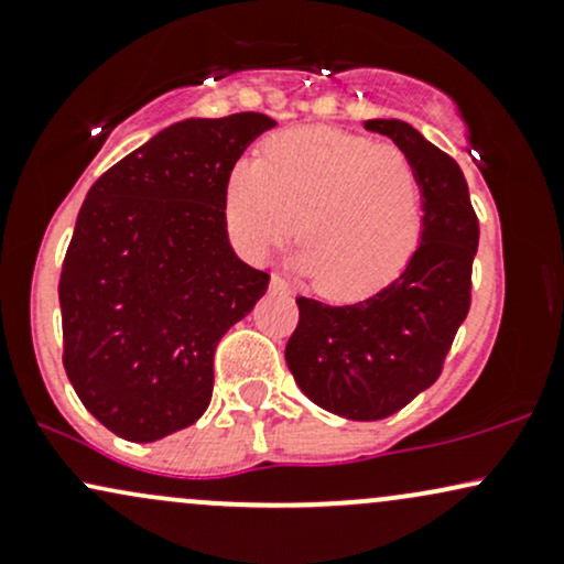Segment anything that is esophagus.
Listing matches in <instances>:
<instances>
[{"label":"esophagus","instance_id":"esophagus-1","mask_svg":"<svg viewBox=\"0 0 564 564\" xmlns=\"http://www.w3.org/2000/svg\"><path fill=\"white\" fill-rule=\"evenodd\" d=\"M270 289H273V291H281V294H286V291H289L286 281H283L281 275H273V281H270Z\"/></svg>","mask_w":564,"mask_h":564}]
</instances>
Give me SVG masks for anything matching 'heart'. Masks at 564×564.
I'll use <instances>...</instances> for the list:
<instances>
[{"label":"heart","instance_id":"heart-1","mask_svg":"<svg viewBox=\"0 0 564 564\" xmlns=\"http://www.w3.org/2000/svg\"><path fill=\"white\" fill-rule=\"evenodd\" d=\"M232 241L264 260L289 241L315 289L358 296L390 283L422 236V183L405 153L336 129H291L236 166L225 193Z\"/></svg>","mask_w":564,"mask_h":564}]
</instances>
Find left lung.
<instances>
[{"mask_svg": "<svg viewBox=\"0 0 564 564\" xmlns=\"http://www.w3.org/2000/svg\"><path fill=\"white\" fill-rule=\"evenodd\" d=\"M405 153L424 193L422 243L405 270L368 300L326 304L296 296L300 323L286 364L315 405L352 422H379L443 373L445 355L471 304L480 223L467 180L448 153L411 124L371 119Z\"/></svg>", "mask_w": 564, "mask_h": 564, "instance_id": "1", "label": "left lung"}]
</instances>
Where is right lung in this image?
Listing matches in <instances>:
<instances>
[{
  "label": "right lung",
  "mask_w": 564,
  "mask_h": 564,
  "mask_svg": "<svg viewBox=\"0 0 564 564\" xmlns=\"http://www.w3.org/2000/svg\"><path fill=\"white\" fill-rule=\"evenodd\" d=\"M264 113L161 129L89 187L61 273L63 366L89 413L129 443L198 422L215 349L270 275L236 257L225 193Z\"/></svg>",
  "instance_id": "add662e5"
}]
</instances>
